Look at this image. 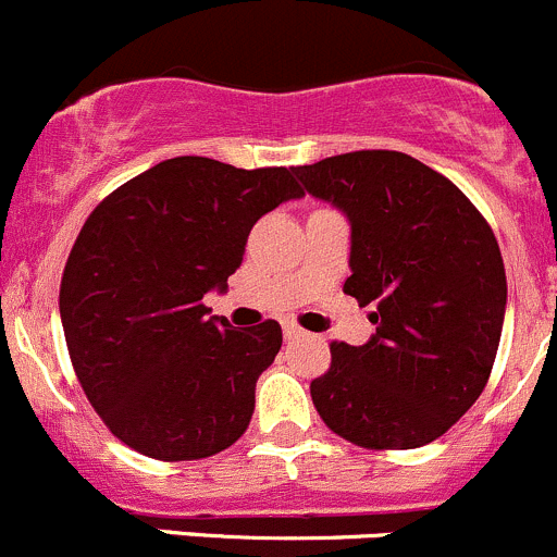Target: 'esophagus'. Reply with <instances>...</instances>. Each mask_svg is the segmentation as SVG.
Segmentation results:
<instances>
[{
  "label": "esophagus",
  "instance_id": "obj_1",
  "mask_svg": "<svg viewBox=\"0 0 557 557\" xmlns=\"http://www.w3.org/2000/svg\"><path fill=\"white\" fill-rule=\"evenodd\" d=\"M300 336H306V333L300 331L298 325H293V322H287V325H284V338H300Z\"/></svg>",
  "mask_w": 557,
  "mask_h": 557
}]
</instances>
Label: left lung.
<instances>
[{
	"label": "left lung",
	"instance_id": "1",
	"mask_svg": "<svg viewBox=\"0 0 557 557\" xmlns=\"http://www.w3.org/2000/svg\"><path fill=\"white\" fill-rule=\"evenodd\" d=\"M293 172L347 219L344 293L377 306L367 344H331V369L311 383L317 412L363 448L437 441L481 396L500 344L506 270L490 224L405 152H347Z\"/></svg>",
	"mask_w": 557,
	"mask_h": 557
}]
</instances>
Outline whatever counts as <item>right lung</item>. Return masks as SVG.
<instances>
[{"label":"right lung","mask_w":557,"mask_h":557,"mask_svg":"<svg viewBox=\"0 0 557 557\" xmlns=\"http://www.w3.org/2000/svg\"><path fill=\"white\" fill-rule=\"evenodd\" d=\"M300 196L293 169L183 156L92 210L62 273L60 317L89 405L125 446L185 462L246 432L282 325L235 331L202 298L224 293L251 226Z\"/></svg>","instance_id":"add662e5"}]
</instances>
